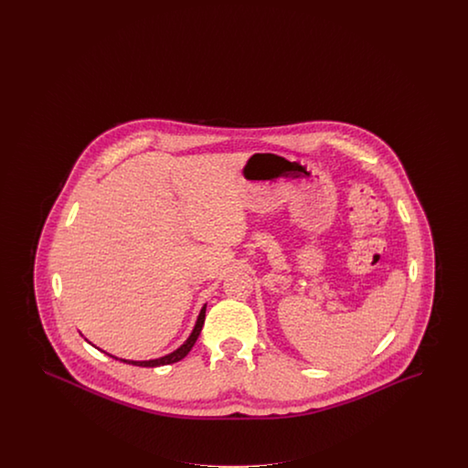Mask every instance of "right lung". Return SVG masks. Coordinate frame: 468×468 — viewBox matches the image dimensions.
I'll list each match as a JSON object with an SVG mask.
<instances>
[{
    "label": "right lung",
    "mask_w": 468,
    "mask_h": 468,
    "mask_svg": "<svg viewBox=\"0 0 468 468\" xmlns=\"http://www.w3.org/2000/svg\"><path fill=\"white\" fill-rule=\"evenodd\" d=\"M205 309H207V305L201 307L200 315H198V319H197V324H195L193 332L189 335V338H187L178 349H176L174 353H170V355H166V356L157 357V359H149V361H133V359H121V361H124V363H128V365H134V367H161V365L177 363L182 357L187 356V353L193 349L197 338L200 336L201 326H203V323H205ZM109 356H112V355H109ZM115 359H119V357H115Z\"/></svg>",
    "instance_id": "add662e5"
}]
</instances>
